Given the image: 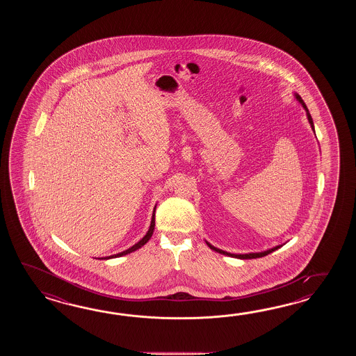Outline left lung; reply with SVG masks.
<instances>
[{
    "mask_svg": "<svg viewBox=\"0 0 356 356\" xmlns=\"http://www.w3.org/2000/svg\"><path fill=\"white\" fill-rule=\"evenodd\" d=\"M296 99L302 103V106H304V109L307 111V115H308V121H309L310 126H312V129H314V126H313V120H312V117H310L309 112H308V108L305 106V103L302 102V99L299 97V95H296ZM207 245L211 248L212 250H215V252H219L221 254H227V256H230V257L235 258H241V259H250V258H259L264 257V256H267V254H270V253H273V250H279L281 245H277V247H273L271 250H265V252H259V253H248V254H232V253H227L225 250H219V248H215L213 245H211L210 243H207Z\"/></svg>",
    "mask_w": 356,
    "mask_h": 356,
    "instance_id": "1",
    "label": "left lung"
}]
</instances>
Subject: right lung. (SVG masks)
Returning a JSON list of instances; mask_svg holds the SVG:
<instances>
[{"label":"right lung","mask_w":356,"mask_h":356,"mask_svg":"<svg viewBox=\"0 0 356 356\" xmlns=\"http://www.w3.org/2000/svg\"><path fill=\"white\" fill-rule=\"evenodd\" d=\"M154 227H155V211H154V215H152L150 229H149V232L146 233V235H145L144 238H143L140 242L136 243L135 245H132V247L129 248V250H123V252H121V253H118V254H114V256H111V257L100 258V259H109V258L122 257V256H124V254H129V253H131V252H135V250H138V248H141V247L145 245L146 243L149 242V239L152 238V233H154Z\"/></svg>","instance_id":"right-lung-1"}]
</instances>
